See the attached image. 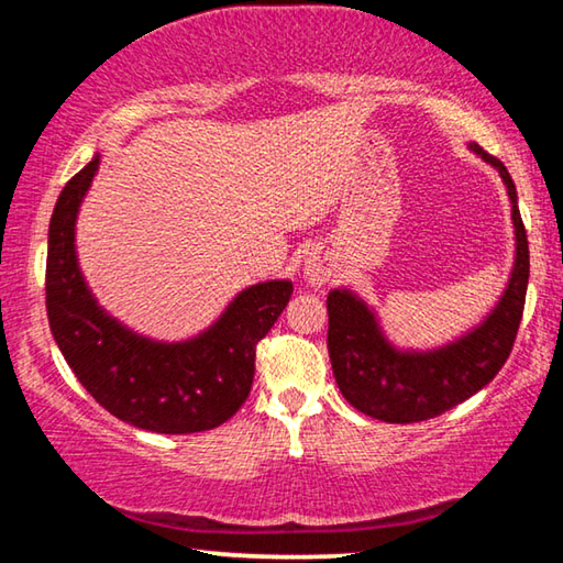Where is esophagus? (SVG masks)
I'll return each instance as SVG.
<instances>
[{"label": "esophagus", "instance_id": "1", "mask_svg": "<svg viewBox=\"0 0 563 563\" xmlns=\"http://www.w3.org/2000/svg\"><path fill=\"white\" fill-rule=\"evenodd\" d=\"M332 275V263L325 253H308L302 261V278L308 280L312 288L325 285Z\"/></svg>", "mask_w": 563, "mask_h": 563}]
</instances>
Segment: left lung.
Returning <instances> with one entry per match:
<instances>
[{
    "instance_id": "obj_1",
    "label": "left lung",
    "mask_w": 563,
    "mask_h": 563,
    "mask_svg": "<svg viewBox=\"0 0 563 563\" xmlns=\"http://www.w3.org/2000/svg\"><path fill=\"white\" fill-rule=\"evenodd\" d=\"M470 148L499 170L517 241L507 288L479 325L440 347L402 350L385 335L375 308L357 292L350 288L328 292V352L340 393L362 415L389 424L422 422L470 399L492 383L517 340L529 285V243L517 186L499 158L476 144Z\"/></svg>"
}]
</instances>
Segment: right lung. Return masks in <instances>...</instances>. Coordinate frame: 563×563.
Segmentation results:
<instances>
[{"mask_svg": "<svg viewBox=\"0 0 563 563\" xmlns=\"http://www.w3.org/2000/svg\"><path fill=\"white\" fill-rule=\"evenodd\" d=\"M101 156L56 198L46 251V316L74 375L121 422L158 434L206 432L231 419L251 393L255 345L290 300V280H265L228 302L203 332L164 342L123 325L93 298L76 255V218Z\"/></svg>", "mask_w": 563, "mask_h": 563, "instance_id": "obj_1", "label": "right lung"}]
</instances>
